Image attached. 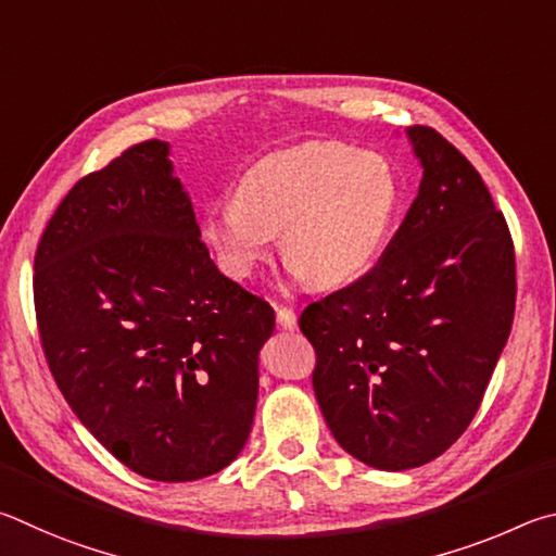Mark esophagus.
<instances>
[{
    "instance_id": "34e87169",
    "label": "esophagus",
    "mask_w": 556,
    "mask_h": 556,
    "mask_svg": "<svg viewBox=\"0 0 556 556\" xmlns=\"http://www.w3.org/2000/svg\"><path fill=\"white\" fill-rule=\"evenodd\" d=\"M276 319H278V327H283V329H295L298 327V315H295L293 307L276 305Z\"/></svg>"
}]
</instances>
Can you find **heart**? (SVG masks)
Wrapping results in <instances>:
<instances>
[{"label":"heart","mask_w":556,"mask_h":556,"mask_svg":"<svg viewBox=\"0 0 556 556\" xmlns=\"http://www.w3.org/2000/svg\"><path fill=\"white\" fill-rule=\"evenodd\" d=\"M397 180L383 155L309 141L253 161L233 182V204L204 212L202 239L222 270L243 280L280 253L305 283L339 288L374 266L391 233Z\"/></svg>","instance_id":"heart-1"}]
</instances>
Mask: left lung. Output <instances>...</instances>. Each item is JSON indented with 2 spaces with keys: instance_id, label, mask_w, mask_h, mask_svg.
Listing matches in <instances>:
<instances>
[{
  "instance_id": "8db88e82",
  "label": "left lung",
  "mask_w": 556,
  "mask_h": 556,
  "mask_svg": "<svg viewBox=\"0 0 556 556\" xmlns=\"http://www.w3.org/2000/svg\"><path fill=\"white\" fill-rule=\"evenodd\" d=\"M422 182L381 261L309 303L313 388L334 440L374 469L437 459L481 407L515 315V247L479 170L430 126Z\"/></svg>"
}]
</instances>
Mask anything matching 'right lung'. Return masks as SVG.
Returning <instances> with one entry per match:
<instances>
[{"label": "right lung", "mask_w": 556, "mask_h": 556, "mask_svg": "<svg viewBox=\"0 0 556 556\" xmlns=\"http://www.w3.org/2000/svg\"><path fill=\"white\" fill-rule=\"evenodd\" d=\"M34 305L63 397L124 466L180 483L237 459L276 315L214 266L168 143L73 185L38 241Z\"/></svg>", "instance_id": "right-lung-1"}]
</instances>
